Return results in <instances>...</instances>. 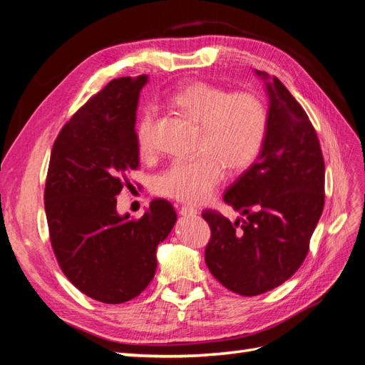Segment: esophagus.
<instances>
[{"label": "esophagus", "instance_id": "34e87169", "mask_svg": "<svg viewBox=\"0 0 365 365\" xmlns=\"http://www.w3.org/2000/svg\"><path fill=\"white\" fill-rule=\"evenodd\" d=\"M180 214L184 215V217H195L198 214V210L195 207H192V206H182L180 209Z\"/></svg>", "mask_w": 365, "mask_h": 365}]
</instances>
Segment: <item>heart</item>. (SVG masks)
I'll return each mask as SVG.
<instances>
[{"label": "heart", "mask_w": 365, "mask_h": 365, "mask_svg": "<svg viewBox=\"0 0 365 365\" xmlns=\"http://www.w3.org/2000/svg\"><path fill=\"white\" fill-rule=\"evenodd\" d=\"M167 103L198 125L197 155L178 158L158 175L156 192L182 203H203L230 172L250 167L261 153L269 110L255 92H231L203 81L178 88ZM155 110L145 108L135 121V142L142 156H150Z\"/></svg>", "instance_id": "obj_1"}]
</instances>
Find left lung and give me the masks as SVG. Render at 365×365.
<instances>
[{
  "instance_id": "1",
  "label": "left lung",
  "mask_w": 365,
  "mask_h": 365,
  "mask_svg": "<svg viewBox=\"0 0 365 365\" xmlns=\"http://www.w3.org/2000/svg\"><path fill=\"white\" fill-rule=\"evenodd\" d=\"M267 92L264 147L223 197L245 218L231 222L212 209L201 214L210 228L209 272L244 297L269 292L299 269L325 206V160L309 117L278 78Z\"/></svg>"
}]
</instances>
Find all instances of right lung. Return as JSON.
<instances>
[{
    "label": "right lung",
    "instance_id": "1",
    "mask_svg": "<svg viewBox=\"0 0 365 365\" xmlns=\"http://www.w3.org/2000/svg\"><path fill=\"white\" fill-rule=\"evenodd\" d=\"M147 76L112 79L62 126L45 182L50 240L63 274L96 302L140 295L156 273V248L176 212L156 198L140 218L118 215L117 195L139 168L137 100Z\"/></svg>",
    "mask_w": 365,
    "mask_h": 365
}]
</instances>
